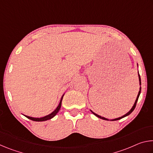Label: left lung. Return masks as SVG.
<instances>
[{
    "label": "left lung",
    "instance_id": "1",
    "mask_svg": "<svg viewBox=\"0 0 153 153\" xmlns=\"http://www.w3.org/2000/svg\"><path fill=\"white\" fill-rule=\"evenodd\" d=\"M138 77H139L140 85H141V79H140V74H139V73H138ZM140 92H141V87L140 88V91H139V92H138V97H137V98H136V101H135V103H134V106H133V107H132V108H131V110L129 111L128 113H127L126 114V115H124L123 116H122V117H119V118L114 119V120H112V121H117V120H121V119H122V118H123V117H126V116H128V115H129V114H131V112H132V111L134 110V108H135V107H136V103H137V101H138V98H139V96H140ZM91 112H92L93 114H94V115L97 116V117H98V118H100V119H102V120H107V119H106V118L103 117H101V116H100V115H97V114L94 113V112H92V111H91Z\"/></svg>",
    "mask_w": 153,
    "mask_h": 153
}]
</instances>
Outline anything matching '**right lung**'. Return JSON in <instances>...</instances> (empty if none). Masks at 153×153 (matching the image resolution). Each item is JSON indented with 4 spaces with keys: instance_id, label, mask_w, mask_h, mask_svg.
I'll return each instance as SVG.
<instances>
[{
    "instance_id": "obj_1",
    "label": "right lung",
    "mask_w": 153,
    "mask_h": 153,
    "mask_svg": "<svg viewBox=\"0 0 153 153\" xmlns=\"http://www.w3.org/2000/svg\"><path fill=\"white\" fill-rule=\"evenodd\" d=\"M63 96L61 97V99L60 100V102H59V104L58 105V107H56V109L53 111V113H51V114H49V115L45 116V117H40V118H35V117H29V116H26L25 115V117L27 118L30 119V120H32V121H46V120H51L53 117H55V116L56 115V113L59 112V111L60 110V108L61 107V102H62V100H63Z\"/></svg>"
}]
</instances>
